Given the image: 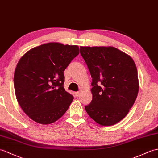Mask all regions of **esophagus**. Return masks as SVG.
Returning a JSON list of instances; mask_svg holds the SVG:
<instances>
[{
	"instance_id": "obj_1",
	"label": "esophagus",
	"mask_w": 158,
	"mask_h": 158,
	"mask_svg": "<svg viewBox=\"0 0 158 158\" xmlns=\"http://www.w3.org/2000/svg\"><path fill=\"white\" fill-rule=\"evenodd\" d=\"M79 94H80L79 91H77V92H75V96H76L77 98L79 96Z\"/></svg>"
}]
</instances>
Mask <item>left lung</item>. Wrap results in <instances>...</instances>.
<instances>
[{"instance_id":"1","label":"left lung","mask_w":158,"mask_h":158,"mask_svg":"<svg viewBox=\"0 0 158 158\" xmlns=\"http://www.w3.org/2000/svg\"><path fill=\"white\" fill-rule=\"evenodd\" d=\"M80 53L92 77V101L85 106L87 113L102 126L118 123L137 97L139 85L133 59L112 46H81Z\"/></svg>"}]
</instances>
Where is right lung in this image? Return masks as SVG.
Wrapping results in <instances>:
<instances>
[{"label":"right lung","mask_w":158,"mask_h":158,"mask_svg":"<svg viewBox=\"0 0 158 158\" xmlns=\"http://www.w3.org/2000/svg\"><path fill=\"white\" fill-rule=\"evenodd\" d=\"M79 53L77 45L50 42L23 55L14 73L16 98L35 122L50 124L64 114L73 96L64 88V71Z\"/></svg>","instance_id":"1"}]
</instances>
